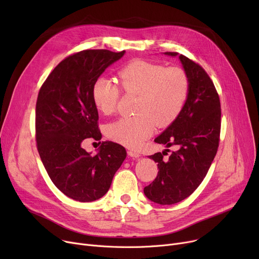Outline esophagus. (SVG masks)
I'll return each instance as SVG.
<instances>
[{
	"mask_svg": "<svg viewBox=\"0 0 259 259\" xmlns=\"http://www.w3.org/2000/svg\"><path fill=\"white\" fill-rule=\"evenodd\" d=\"M128 155L131 156V157H134V158H138V157L141 156V154H140L139 152L133 151V150H129V151H128Z\"/></svg>",
	"mask_w": 259,
	"mask_h": 259,
	"instance_id": "34e87169",
	"label": "esophagus"
}]
</instances>
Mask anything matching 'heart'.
<instances>
[{
	"instance_id": "obj_1",
	"label": "heart",
	"mask_w": 259,
	"mask_h": 259,
	"mask_svg": "<svg viewBox=\"0 0 259 259\" xmlns=\"http://www.w3.org/2000/svg\"><path fill=\"white\" fill-rule=\"evenodd\" d=\"M118 85L135 97L132 116L108 125L107 137L129 148L140 147L153 133L155 126L165 128L178 118L188 100L190 78L180 67H167L135 60L117 72ZM112 80L100 77L92 86V101L105 115L115 112L120 91Z\"/></svg>"
}]
</instances>
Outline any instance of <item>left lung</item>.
I'll return each instance as SVG.
<instances>
[{
	"instance_id": "left-lung-1",
	"label": "left lung",
	"mask_w": 259,
	"mask_h": 259,
	"mask_svg": "<svg viewBox=\"0 0 259 259\" xmlns=\"http://www.w3.org/2000/svg\"><path fill=\"white\" fill-rule=\"evenodd\" d=\"M176 57L178 52H166ZM190 78L188 100L182 112L154 142L175 146L149 157L157 162L156 179L144 188L145 195L159 205H173L191 195L201 184L220 145L222 109L219 93L203 68L181 54Z\"/></svg>"
}]
</instances>
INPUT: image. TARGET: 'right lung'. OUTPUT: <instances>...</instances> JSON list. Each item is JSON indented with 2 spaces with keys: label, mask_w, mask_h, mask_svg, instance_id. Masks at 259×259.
Segmentation results:
<instances>
[{
  "label": "right lung",
  "mask_w": 259,
  "mask_h": 259,
  "mask_svg": "<svg viewBox=\"0 0 259 259\" xmlns=\"http://www.w3.org/2000/svg\"><path fill=\"white\" fill-rule=\"evenodd\" d=\"M124 54L125 50L107 49L75 52L54 68L38 91L35 140L39 157L52 183L77 201L104 196L127 156L126 149L113 142H102L95 155L83 148L88 139H102L92 86Z\"/></svg>",
  "instance_id": "1"
}]
</instances>
